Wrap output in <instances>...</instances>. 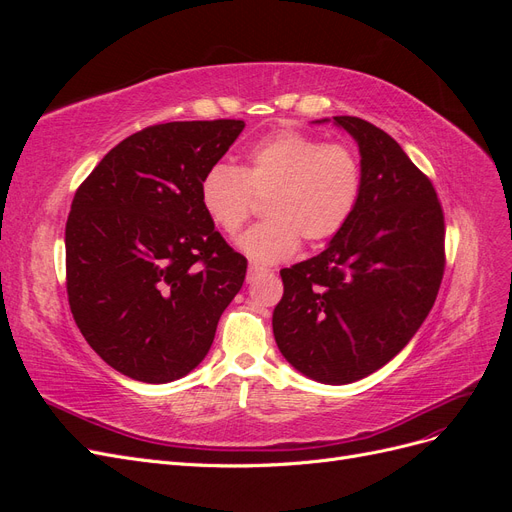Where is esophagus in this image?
I'll return each instance as SVG.
<instances>
[{"instance_id":"1","label":"esophagus","mask_w":512,"mask_h":512,"mask_svg":"<svg viewBox=\"0 0 512 512\" xmlns=\"http://www.w3.org/2000/svg\"><path fill=\"white\" fill-rule=\"evenodd\" d=\"M262 273H267V271H265V269H260V267H256V265H250V267H247V277H245L247 284H254Z\"/></svg>"}]
</instances>
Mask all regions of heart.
Here are the masks:
<instances>
[{"label": "heart", "instance_id": "heart-1", "mask_svg": "<svg viewBox=\"0 0 512 512\" xmlns=\"http://www.w3.org/2000/svg\"><path fill=\"white\" fill-rule=\"evenodd\" d=\"M363 168L346 143L282 130L262 138L237 168L211 166L200 179V207L209 220L235 237L265 198L267 220L239 239V250L258 265H275L299 250L301 239L318 243L335 237L359 205Z\"/></svg>", "mask_w": 512, "mask_h": 512}]
</instances>
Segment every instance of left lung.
I'll use <instances>...</instances> for the list:
<instances>
[{"instance_id":"1","label":"left lung","mask_w":512,"mask_h":512,"mask_svg":"<svg viewBox=\"0 0 512 512\" xmlns=\"http://www.w3.org/2000/svg\"><path fill=\"white\" fill-rule=\"evenodd\" d=\"M333 123L359 145L361 198L327 250L280 271L273 335L303 376L350 384L404 350L431 312L444 275V213L395 138L359 117Z\"/></svg>"}]
</instances>
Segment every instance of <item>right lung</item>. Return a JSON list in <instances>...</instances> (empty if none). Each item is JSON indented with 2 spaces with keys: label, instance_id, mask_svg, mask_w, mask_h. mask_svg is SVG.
<instances>
[{
  "label": "right lung",
  "instance_id": "1",
  "mask_svg": "<svg viewBox=\"0 0 512 512\" xmlns=\"http://www.w3.org/2000/svg\"><path fill=\"white\" fill-rule=\"evenodd\" d=\"M241 119L170 121L128 136L76 190L66 286L76 327L104 363L149 384L205 359L247 260L200 207V179Z\"/></svg>",
  "mask_w": 512,
  "mask_h": 512
}]
</instances>
